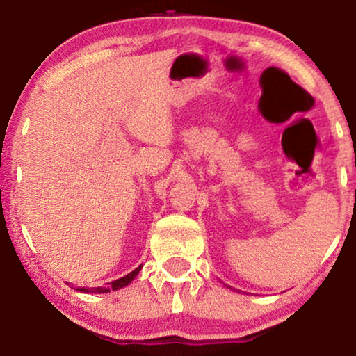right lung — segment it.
<instances>
[{"label": "right lung", "mask_w": 356, "mask_h": 356, "mask_svg": "<svg viewBox=\"0 0 356 356\" xmlns=\"http://www.w3.org/2000/svg\"><path fill=\"white\" fill-rule=\"evenodd\" d=\"M143 265H138L134 272H130L129 275H125V277L118 278V280H113L111 283H107V286H99V288H76L78 291H83V293H111V291H115V290H120V288L127 286L129 283L134 282V278L136 275L140 273V270Z\"/></svg>", "instance_id": "right-lung-1"}]
</instances>
